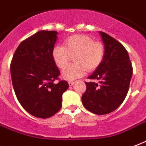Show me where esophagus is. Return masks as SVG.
Segmentation results:
<instances>
[{"mask_svg": "<svg viewBox=\"0 0 146 146\" xmlns=\"http://www.w3.org/2000/svg\"><path fill=\"white\" fill-rule=\"evenodd\" d=\"M74 83H75V82H74V81H68V84H69V86H72Z\"/></svg>", "mask_w": 146, "mask_h": 146, "instance_id": "34e87169", "label": "esophagus"}]
</instances>
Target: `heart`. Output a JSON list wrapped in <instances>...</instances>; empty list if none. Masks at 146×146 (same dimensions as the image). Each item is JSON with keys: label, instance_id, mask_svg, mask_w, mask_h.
Segmentation results:
<instances>
[{"label": "heart", "instance_id": "heart-1", "mask_svg": "<svg viewBox=\"0 0 146 146\" xmlns=\"http://www.w3.org/2000/svg\"><path fill=\"white\" fill-rule=\"evenodd\" d=\"M104 47L85 35H74L64 42V46H55L52 50V58L58 68L63 69L74 56L75 63L62 71V78L73 81L84 76L86 71H94L101 64L104 57Z\"/></svg>", "mask_w": 146, "mask_h": 146}]
</instances>
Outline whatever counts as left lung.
<instances>
[{"mask_svg": "<svg viewBox=\"0 0 146 146\" xmlns=\"http://www.w3.org/2000/svg\"><path fill=\"white\" fill-rule=\"evenodd\" d=\"M104 45L102 62L89 79L100 84L85 82L86 91L81 97L84 107L91 113L104 115L121 105L128 93L133 67L127 51L120 42L104 32H99Z\"/></svg>", "mask_w": 146, "mask_h": 146, "instance_id": "1", "label": "left lung"}]
</instances>
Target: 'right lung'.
<instances>
[{"label": "right lung", "instance_id": "add662e5", "mask_svg": "<svg viewBox=\"0 0 146 146\" xmlns=\"http://www.w3.org/2000/svg\"><path fill=\"white\" fill-rule=\"evenodd\" d=\"M56 31L41 30L23 41L11 64L13 90L24 110L39 118L52 116L62 107V94L68 88L58 79L60 72L52 58Z\"/></svg>", "mask_w": 146, "mask_h": 146}]
</instances>
